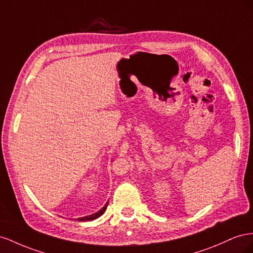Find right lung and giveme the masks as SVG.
<instances>
[{"label": "right lung", "instance_id": "right-lung-1", "mask_svg": "<svg viewBox=\"0 0 253 253\" xmlns=\"http://www.w3.org/2000/svg\"><path fill=\"white\" fill-rule=\"evenodd\" d=\"M107 206H108V203L105 205V207L103 208V209H100V210L97 212V213H94V214H92V215H89V216H85V217H82V218H78V220H92V219H95V218H97V217H99L100 215H103L104 214V212H105V210H106V208H107Z\"/></svg>", "mask_w": 253, "mask_h": 253}]
</instances>
